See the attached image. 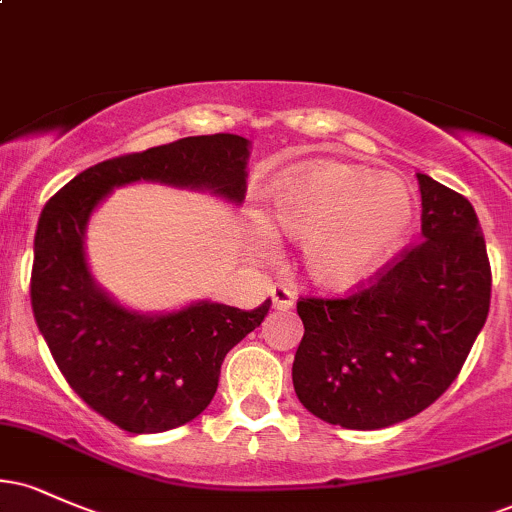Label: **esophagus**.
<instances>
[{
    "label": "esophagus",
    "mask_w": 512,
    "mask_h": 512,
    "mask_svg": "<svg viewBox=\"0 0 512 512\" xmlns=\"http://www.w3.org/2000/svg\"><path fill=\"white\" fill-rule=\"evenodd\" d=\"M293 303H296V291L291 286H274L272 289V305L276 310H291Z\"/></svg>",
    "instance_id": "34e87169"
}]
</instances>
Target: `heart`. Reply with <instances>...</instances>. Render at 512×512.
Returning <instances> with one entry per match:
<instances>
[{"label": "heart", "instance_id": "1", "mask_svg": "<svg viewBox=\"0 0 512 512\" xmlns=\"http://www.w3.org/2000/svg\"><path fill=\"white\" fill-rule=\"evenodd\" d=\"M414 214L411 190L395 175L330 158L289 170L267 197V221L301 240L305 274L327 291H351L383 272Z\"/></svg>", "mask_w": 512, "mask_h": 512}]
</instances>
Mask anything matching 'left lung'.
Returning <instances> with one entry per match:
<instances>
[{
    "mask_svg": "<svg viewBox=\"0 0 512 512\" xmlns=\"http://www.w3.org/2000/svg\"><path fill=\"white\" fill-rule=\"evenodd\" d=\"M421 243L349 298H301L293 390L327 424L378 431L452 385L491 303L486 243L469 199L416 173Z\"/></svg>",
    "mask_w": 512,
    "mask_h": 512,
    "instance_id": "1",
    "label": "left lung"
}]
</instances>
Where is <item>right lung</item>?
I'll use <instances>...</instances> for the list:
<instances>
[{"label": "right lung", "mask_w": 512, "mask_h": 512, "mask_svg": "<svg viewBox=\"0 0 512 512\" xmlns=\"http://www.w3.org/2000/svg\"><path fill=\"white\" fill-rule=\"evenodd\" d=\"M250 142L238 134L185 137L84 170L40 214L31 303L38 330L72 390L129 433H163L197 419L216 395L221 363L262 325L272 301L240 310L209 298L168 313L122 305L86 255L93 211L115 187L161 182L240 207Z\"/></svg>", "instance_id": "obj_1"}]
</instances>
